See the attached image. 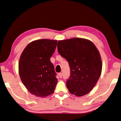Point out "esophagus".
Wrapping results in <instances>:
<instances>
[{
	"label": "esophagus",
	"instance_id": "34e87169",
	"mask_svg": "<svg viewBox=\"0 0 121 121\" xmlns=\"http://www.w3.org/2000/svg\"><path fill=\"white\" fill-rule=\"evenodd\" d=\"M58 76H59V78H62V73H59L58 74Z\"/></svg>",
	"mask_w": 121,
	"mask_h": 121
}]
</instances>
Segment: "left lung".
Listing matches in <instances>:
<instances>
[{"mask_svg": "<svg viewBox=\"0 0 121 121\" xmlns=\"http://www.w3.org/2000/svg\"><path fill=\"white\" fill-rule=\"evenodd\" d=\"M57 49L68 61L71 75L66 81L70 93L82 96L90 93L102 71V60L95 45L88 39L74 38L58 41Z\"/></svg>", "mask_w": 121, "mask_h": 121, "instance_id": "8db88e82", "label": "left lung"}]
</instances>
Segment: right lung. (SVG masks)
Returning <instances> with one entry per match:
<instances>
[{
	"mask_svg": "<svg viewBox=\"0 0 121 121\" xmlns=\"http://www.w3.org/2000/svg\"><path fill=\"white\" fill-rule=\"evenodd\" d=\"M57 44V40L37 39L29 43L21 53L20 77L28 91L35 96L46 97L54 92L58 80L50 58Z\"/></svg>",
	"mask_w": 121,
	"mask_h": 121,
	"instance_id": "obj_1",
	"label": "right lung"
}]
</instances>
